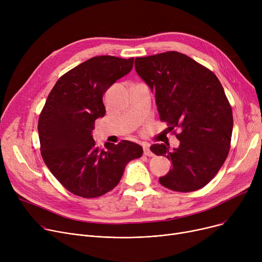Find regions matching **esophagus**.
<instances>
[{"label":"esophagus","mask_w":262,"mask_h":262,"mask_svg":"<svg viewBox=\"0 0 262 262\" xmlns=\"http://www.w3.org/2000/svg\"><path fill=\"white\" fill-rule=\"evenodd\" d=\"M142 147H143V154H144L145 156H153L152 150L149 149V145H148L147 143H144Z\"/></svg>","instance_id":"esophagus-1"}]
</instances>
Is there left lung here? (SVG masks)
Masks as SVG:
<instances>
[{
    "mask_svg": "<svg viewBox=\"0 0 262 262\" xmlns=\"http://www.w3.org/2000/svg\"><path fill=\"white\" fill-rule=\"evenodd\" d=\"M138 75L155 93L161 121L181 128L180 146L153 144L150 150L172 161L160 184L177 192L207 185L225 162L232 133V112L217 77L187 55L175 51L135 60Z\"/></svg>",
    "mask_w": 262,
    "mask_h": 262,
    "instance_id": "left-lung-1",
    "label": "left lung"
}]
</instances>
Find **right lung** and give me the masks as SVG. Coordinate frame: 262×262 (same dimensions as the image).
<instances>
[{
  "mask_svg": "<svg viewBox=\"0 0 262 262\" xmlns=\"http://www.w3.org/2000/svg\"><path fill=\"white\" fill-rule=\"evenodd\" d=\"M134 58L95 56L63 74L50 92L39 116L41 156L56 180L71 193L98 198L120 182L126 164L141 157L139 144L123 140L106 142V149L92 138L94 122L104 117L103 95L128 74Z\"/></svg>",
  "mask_w": 262,
  "mask_h": 262,
  "instance_id": "right-lung-1",
  "label": "right lung"
}]
</instances>
